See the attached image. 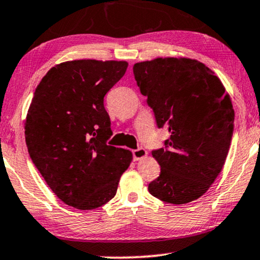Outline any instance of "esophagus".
<instances>
[{
  "label": "esophagus",
  "mask_w": 260,
  "mask_h": 260,
  "mask_svg": "<svg viewBox=\"0 0 260 260\" xmlns=\"http://www.w3.org/2000/svg\"><path fill=\"white\" fill-rule=\"evenodd\" d=\"M132 153H133L134 160H141V159H144L147 156L146 150L143 149V147H139V149L133 150Z\"/></svg>",
  "instance_id": "esophagus-1"
}]
</instances>
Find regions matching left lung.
<instances>
[{
    "label": "left lung",
    "instance_id": "8db88e82",
    "mask_svg": "<svg viewBox=\"0 0 260 260\" xmlns=\"http://www.w3.org/2000/svg\"><path fill=\"white\" fill-rule=\"evenodd\" d=\"M133 73L157 126L170 134L166 149L152 151L160 174L149 192L175 205L193 202L215 182L228 156L234 131L231 96L217 75L192 58L138 62Z\"/></svg>",
    "mask_w": 260,
    "mask_h": 260
}]
</instances>
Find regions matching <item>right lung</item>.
I'll list each match as a JSON object with an SVG mask.
<instances>
[{
	"mask_svg": "<svg viewBox=\"0 0 260 260\" xmlns=\"http://www.w3.org/2000/svg\"><path fill=\"white\" fill-rule=\"evenodd\" d=\"M126 61L74 60L52 67L36 88L25 121L32 162L58 199L92 210L116 194L132 162L110 146L104 96L126 73Z\"/></svg>",
	"mask_w": 260,
	"mask_h": 260,
	"instance_id": "1",
	"label": "right lung"
}]
</instances>
